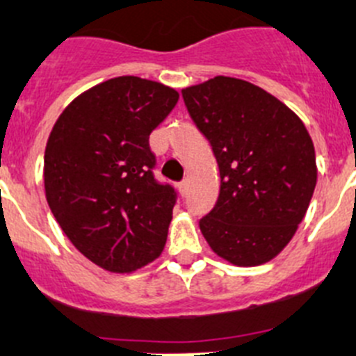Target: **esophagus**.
<instances>
[{
    "label": "esophagus",
    "instance_id": "esophagus-1",
    "mask_svg": "<svg viewBox=\"0 0 356 356\" xmlns=\"http://www.w3.org/2000/svg\"><path fill=\"white\" fill-rule=\"evenodd\" d=\"M187 191H188V181H181V184H178V192H180V195L184 197V195H187Z\"/></svg>",
    "mask_w": 356,
    "mask_h": 356
}]
</instances>
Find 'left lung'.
Listing matches in <instances>:
<instances>
[{"mask_svg":"<svg viewBox=\"0 0 356 356\" xmlns=\"http://www.w3.org/2000/svg\"><path fill=\"white\" fill-rule=\"evenodd\" d=\"M220 172L213 210L201 218L208 245L236 266L272 261L291 242L318 181L304 122L249 81L217 76L181 90Z\"/></svg>","mask_w":356,"mask_h":356,"instance_id":"8db88e82","label":"left lung"}]
</instances>
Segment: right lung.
<instances>
[{"label":"right lung","instance_id":"obj_1","mask_svg":"<svg viewBox=\"0 0 356 356\" xmlns=\"http://www.w3.org/2000/svg\"><path fill=\"white\" fill-rule=\"evenodd\" d=\"M178 99L156 81L114 77L72 100L49 134V208L72 245L107 272H136L164 250L176 195L153 178L148 138Z\"/></svg>","mask_w":356,"mask_h":356}]
</instances>
